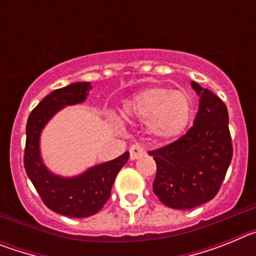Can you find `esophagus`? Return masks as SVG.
Segmentation results:
<instances>
[{
    "mask_svg": "<svg viewBox=\"0 0 256 256\" xmlns=\"http://www.w3.org/2000/svg\"><path fill=\"white\" fill-rule=\"evenodd\" d=\"M130 159L136 160L146 155V151H144V148H142V146H140V144H133V146H130Z\"/></svg>",
    "mask_w": 256,
    "mask_h": 256,
    "instance_id": "34e87169",
    "label": "esophagus"
}]
</instances>
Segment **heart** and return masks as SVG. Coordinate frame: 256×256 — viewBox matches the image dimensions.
<instances>
[{
	"label": "heart",
	"instance_id": "b5f03b06",
	"mask_svg": "<svg viewBox=\"0 0 256 256\" xmlns=\"http://www.w3.org/2000/svg\"><path fill=\"white\" fill-rule=\"evenodd\" d=\"M194 102L187 92L166 87L144 88L124 102L126 118L146 122L151 134L173 140L182 134L194 118Z\"/></svg>",
	"mask_w": 256,
	"mask_h": 256
}]
</instances>
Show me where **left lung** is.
<instances>
[{"instance_id": "obj_1", "label": "left lung", "mask_w": 256, "mask_h": 256, "mask_svg": "<svg viewBox=\"0 0 256 256\" xmlns=\"http://www.w3.org/2000/svg\"><path fill=\"white\" fill-rule=\"evenodd\" d=\"M191 86L200 96L194 126L177 141L148 152L156 162L154 192L172 209H192L212 200L234 155L226 104L196 82Z\"/></svg>"}]
</instances>
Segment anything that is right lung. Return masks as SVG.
<instances>
[{
  "instance_id": "obj_1",
  "label": "right lung",
  "mask_w": 256,
  "mask_h": 256,
  "mask_svg": "<svg viewBox=\"0 0 256 256\" xmlns=\"http://www.w3.org/2000/svg\"><path fill=\"white\" fill-rule=\"evenodd\" d=\"M91 90V83L76 82L52 91L32 110L26 123L24 168L29 180L48 209L70 218H86L100 212L110 198L116 174L130 159L126 151L70 178L51 173L42 162L40 136L44 126L65 106L83 102Z\"/></svg>"
}]
</instances>
